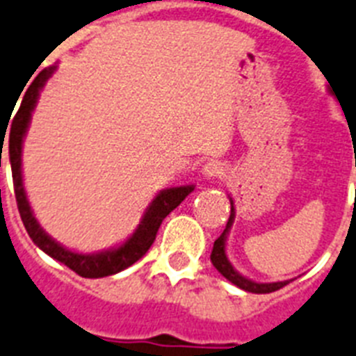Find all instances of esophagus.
Listing matches in <instances>:
<instances>
[{
	"instance_id": "34e87169",
	"label": "esophagus",
	"mask_w": 356,
	"mask_h": 356,
	"mask_svg": "<svg viewBox=\"0 0 356 356\" xmlns=\"http://www.w3.org/2000/svg\"><path fill=\"white\" fill-rule=\"evenodd\" d=\"M202 175H204L207 180H214V178H220L224 172H222V165H220L218 161L211 160L202 167Z\"/></svg>"
}]
</instances>
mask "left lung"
<instances>
[{
	"mask_svg": "<svg viewBox=\"0 0 356 356\" xmlns=\"http://www.w3.org/2000/svg\"><path fill=\"white\" fill-rule=\"evenodd\" d=\"M233 222H234V205H233V200H231V214H229L227 225H225L224 233L216 238V242H214L213 245V252H211V262H213V266L218 269L220 275L227 278V280L231 282V284H234L236 287H240V289L249 291V293H258V295H262V293H273V291L282 289L286 284H289V280L273 282V284H260V282L249 280V278L242 277V275H240L233 266H231L227 254H225V243H227L229 229H231Z\"/></svg>",
	"mask_w": 356,
	"mask_h": 356,
	"instance_id": "8db88e82",
	"label": "left lung"
}]
</instances>
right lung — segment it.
I'll list each match as a JSON object with an SVG mask.
<instances>
[{"mask_svg": "<svg viewBox=\"0 0 356 356\" xmlns=\"http://www.w3.org/2000/svg\"><path fill=\"white\" fill-rule=\"evenodd\" d=\"M54 70L56 65L47 67L34 78V81L29 85V89H26L25 96H23L22 105H19L16 116H14V122L10 123L8 161H10V169H13L17 209H19V216H22L23 225H25L29 236L32 238V242L36 243L41 251L47 252L49 257L58 260V262L65 264L69 269H72V271L78 273L79 277L83 278L111 277V275H116V273L123 271V269H127L134 262H138L149 251V248L154 242V238H156L158 229H160L163 218L184 202L185 196L195 191V185H181V187H171V189L160 191L151 204H149L145 213H143L142 222L136 227V231L122 245H116V248L85 254V252H76L72 249L63 248L61 243L56 242L54 238L49 236L41 229V225L38 224L36 216H34L31 209V204L26 200L22 175V149L26 129H29V123H31L32 118V111L36 107L41 89L45 87L47 79L54 74ZM3 136L5 134H1V142Z\"/></svg>", "mask_w": 356, "mask_h": 356, "instance_id": "add662e5", "label": "right lung"}]
</instances>
